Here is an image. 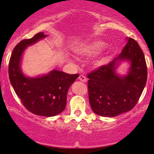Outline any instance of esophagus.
I'll use <instances>...</instances> for the list:
<instances>
[{
	"instance_id": "34e87169",
	"label": "esophagus",
	"mask_w": 154,
	"mask_h": 154,
	"mask_svg": "<svg viewBox=\"0 0 154 154\" xmlns=\"http://www.w3.org/2000/svg\"><path fill=\"white\" fill-rule=\"evenodd\" d=\"M79 80L81 81V82H87V78H86L85 77L84 75H79Z\"/></svg>"
}]
</instances>
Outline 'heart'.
Wrapping results in <instances>:
<instances>
[{
  "label": "heart",
  "instance_id": "1",
  "mask_svg": "<svg viewBox=\"0 0 154 154\" xmlns=\"http://www.w3.org/2000/svg\"><path fill=\"white\" fill-rule=\"evenodd\" d=\"M105 46L106 43L103 41L98 40V41L91 42V43H87L85 45H81L77 49L76 52L80 56H85V57L93 56L98 54L100 51L103 50ZM107 60V55H101L96 61V64L98 66H102L106 63Z\"/></svg>",
  "mask_w": 154,
  "mask_h": 154
}]
</instances>
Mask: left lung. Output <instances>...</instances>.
Wrapping results in <instances>:
<instances>
[{"label": "left lung", "instance_id": "obj_1", "mask_svg": "<svg viewBox=\"0 0 154 154\" xmlns=\"http://www.w3.org/2000/svg\"><path fill=\"white\" fill-rule=\"evenodd\" d=\"M127 41L119 56L88 75L90 104L97 115L114 117L130 111L146 86L148 72L143 53L135 40L127 38ZM123 61L131 65L127 75H121L116 69Z\"/></svg>", "mask_w": 154, "mask_h": 154}]
</instances>
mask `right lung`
<instances>
[{
	"label": "right lung",
	"instance_id": "1",
	"mask_svg": "<svg viewBox=\"0 0 154 154\" xmlns=\"http://www.w3.org/2000/svg\"><path fill=\"white\" fill-rule=\"evenodd\" d=\"M47 36L39 32L17 44L11 56L8 75L16 94L28 111L38 116H54L66 108L67 92L79 77L78 74L69 75L54 69L47 75L30 77L21 69L23 53L26 48Z\"/></svg>",
	"mask_w": 154,
	"mask_h": 154
}]
</instances>
